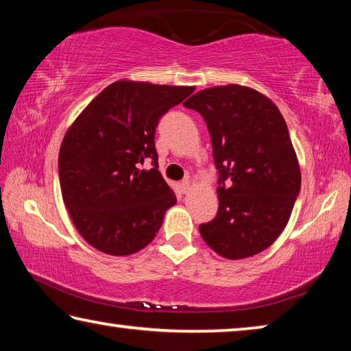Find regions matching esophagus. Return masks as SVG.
Listing matches in <instances>:
<instances>
[{
	"mask_svg": "<svg viewBox=\"0 0 351 351\" xmlns=\"http://www.w3.org/2000/svg\"><path fill=\"white\" fill-rule=\"evenodd\" d=\"M180 187H181V192H182V193H189L190 189H192V186H190V181H189V180L181 181Z\"/></svg>",
	"mask_w": 351,
	"mask_h": 351,
	"instance_id": "obj_1",
	"label": "esophagus"
}]
</instances>
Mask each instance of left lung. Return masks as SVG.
I'll use <instances>...</instances> for the list:
<instances>
[{
	"mask_svg": "<svg viewBox=\"0 0 351 351\" xmlns=\"http://www.w3.org/2000/svg\"><path fill=\"white\" fill-rule=\"evenodd\" d=\"M184 106L203 116L218 178V213L203 240L229 260L265 251L287 226L300 192V167L287 122L272 100L241 85L198 91Z\"/></svg>",
	"mask_w": 351,
	"mask_h": 351,
	"instance_id": "8db88e82",
	"label": "left lung"
}]
</instances>
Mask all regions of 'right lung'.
<instances>
[{"mask_svg": "<svg viewBox=\"0 0 351 351\" xmlns=\"http://www.w3.org/2000/svg\"><path fill=\"white\" fill-rule=\"evenodd\" d=\"M193 86L117 80L94 97L64 134L58 176L79 234L100 252L145 247L176 197L158 170L154 132ZM152 160L150 171L141 169Z\"/></svg>", "mask_w": 351, "mask_h": 351, "instance_id": "right-lung-1", "label": "right lung"}]
</instances>
